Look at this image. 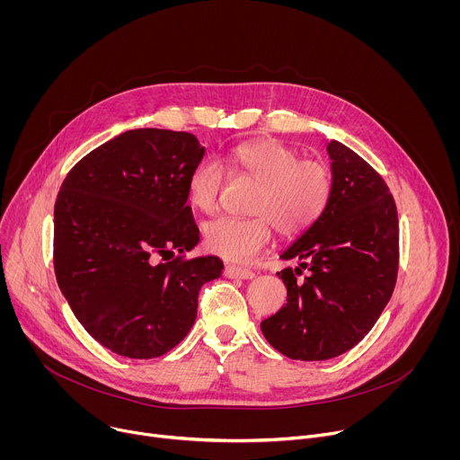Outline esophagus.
Listing matches in <instances>:
<instances>
[{
	"instance_id": "34e87169",
	"label": "esophagus",
	"mask_w": 460,
	"mask_h": 460,
	"mask_svg": "<svg viewBox=\"0 0 460 460\" xmlns=\"http://www.w3.org/2000/svg\"><path fill=\"white\" fill-rule=\"evenodd\" d=\"M224 275L227 279H240V280H251L254 277L252 271H249L245 268H238V266H226Z\"/></svg>"
}]
</instances>
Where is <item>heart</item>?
Instances as JSON below:
<instances>
[{
  "mask_svg": "<svg viewBox=\"0 0 460 460\" xmlns=\"http://www.w3.org/2000/svg\"><path fill=\"white\" fill-rule=\"evenodd\" d=\"M224 164L229 174L256 183L247 204V213L252 217L218 218L206 226L208 251L224 260L251 261L270 243L273 229L284 238L304 234L330 202L332 174L327 165L300 158L296 149L280 140L260 138L238 144L229 149ZM225 170L217 160H204L192 169L187 196L194 209L208 215L217 211L227 176Z\"/></svg>",
  "mask_w": 460,
  "mask_h": 460,
  "instance_id": "heart-1",
  "label": "heart"
}]
</instances>
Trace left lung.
Segmentation results:
<instances>
[{"label":"left lung","instance_id":"obj_1","mask_svg":"<svg viewBox=\"0 0 460 460\" xmlns=\"http://www.w3.org/2000/svg\"><path fill=\"white\" fill-rule=\"evenodd\" d=\"M332 196L318 222L286 252L296 270L277 273L288 304L260 323L266 341L295 360H327L357 346L389 302L399 271V215L382 176L333 140ZM308 271L298 279L303 270Z\"/></svg>","mask_w":460,"mask_h":460}]
</instances>
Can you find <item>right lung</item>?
I'll return each instance as SVG.
<instances>
[{
    "mask_svg": "<svg viewBox=\"0 0 460 460\" xmlns=\"http://www.w3.org/2000/svg\"><path fill=\"white\" fill-rule=\"evenodd\" d=\"M204 153L183 130L135 128L91 151L61 183L56 280L85 332L116 355L156 358L178 346L202 286L222 275L217 256L185 258L200 240L187 180Z\"/></svg>",
    "mask_w": 460,
    "mask_h": 460,
    "instance_id": "add662e5",
    "label": "right lung"
}]
</instances>
